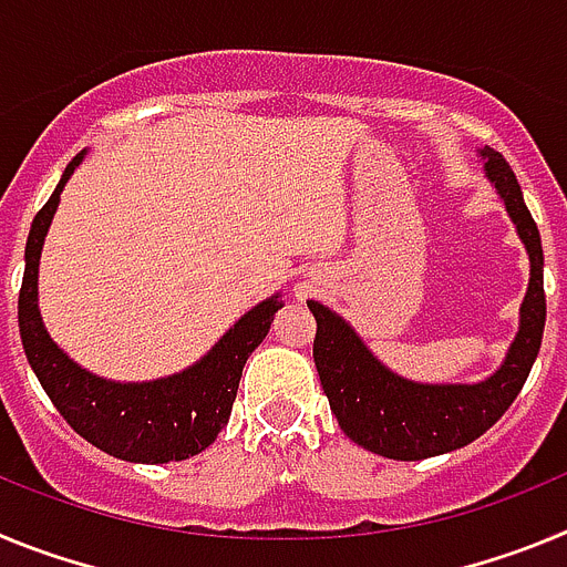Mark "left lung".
I'll return each instance as SVG.
<instances>
[{
	"label": "left lung",
	"instance_id": "1",
	"mask_svg": "<svg viewBox=\"0 0 567 567\" xmlns=\"http://www.w3.org/2000/svg\"><path fill=\"white\" fill-rule=\"evenodd\" d=\"M485 175L497 187L511 221L517 224L530 258V280L519 307V332L503 365L480 383H414L389 372L343 318L318 300L309 312L318 320L315 365L334 417L349 440L389 460H425L474 443L497 423L523 389L537 360L545 329L543 240L523 202L517 175L503 155L480 150Z\"/></svg>",
	"mask_w": 567,
	"mask_h": 567
}]
</instances>
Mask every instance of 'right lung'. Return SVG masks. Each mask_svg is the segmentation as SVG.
I'll use <instances>...</instances> for the list:
<instances>
[{"label":"right lung","instance_id":"add662e5","mask_svg":"<svg viewBox=\"0 0 567 567\" xmlns=\"http://www.w3.org/2000/svg\"><path fill=\"white\" fill-rule=\"evenodd\" d=\"M79 153L64 169L62 182L53 189L33 218L24 247V278L19 292V334L30 369L53 400L56 412L104 454L127 463H173L204 452L233 412L238 380L249 354L267 338L272 318L284 300L272 295L224 334L202 360L173 378L150 383H115L90 374L68 358L53 340L39 315V258L59 195L70 173L79 167Z\"/></svg>","mask_w":567,"mask_h":567}]
</instances>
